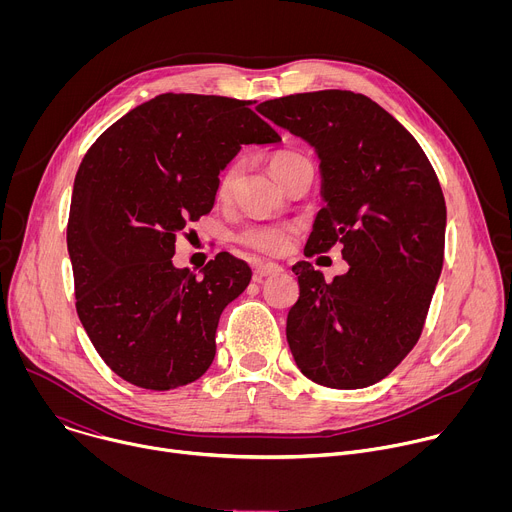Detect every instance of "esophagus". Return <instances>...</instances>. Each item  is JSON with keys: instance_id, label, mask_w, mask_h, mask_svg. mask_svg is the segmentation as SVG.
Returning <instances> with one entry per match:
<instances>
[{"instance_id": "esophagus-1", "label": "esophagus", "mask_w": 512, "mask_h": 512, "mask_svg": "<svg viewBox=\"0 0 512 512\" xmlns=\"http://www.w3.org/2000/svg\"><path fill=\"white\" fill-rule=\"evenodd\" d=\"M281 271H283V267L277 265V263H267V261L255 263V279L269 277V275H277V273H281Z\"/></svg>"}]
</instances>
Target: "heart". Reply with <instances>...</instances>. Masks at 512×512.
<instances>
[{"mask_svg":"<svg viewBox=\"0 0 512 512\" xmlns=\"http://www.w3.org/2000/svg\"><path fill=\"white\" fill-rule=\"evenodd\" d=\"M306 158L302 154H296V152H279L277 156L271 158V172L275 178H279L289 166H294L298 162H304ZM239 174H241V166L239 164H231L223 174L221 178H218V196L227 198L237 180H239ZM300 233V225L298 223H255V225H249L245 227L241 233H239V241L249 247V249H255L259 253H265V255H281L289 249L291 241H294V237Z\"/></svg>","mask_w":512,"mask_h":512,"instance_id":"b5f03b06","label":"heart"}]
</instances>
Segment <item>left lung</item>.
<instances>
[{
	"label": "left lung",
	"instance_id": "1",
	"mask_svg": "<svg viewBox=\"0 0 512 512\" xmlns=\"http://www.w3.org/2000/svg\"><path fill=\"white\" fill-rule=\"evenodd\" d=\"M257 109L320 160L324 208L306 257L340 243L348 263L330 283L308 261L291 267L300 298L287 314L289 350L318 385H375L423 330L444 265L442 186L415 137L369 97L316 91Z\"/></svg>",
	"mask_w": 512,
	"mask_h": 512
}]
</instances>
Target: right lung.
Instances as JSON below:
<instances>
[{"mask_svg":"<svg viewBox=\"0 0 512 512\" xmlns=\"http://www.w3.org/2000/svg\"><path fill=\"white\" fill-rule=\"evenodd\" d=\"M249 101L158 95L91 145L72 186L66 245L77 312L107 367L131 385L170 391L200 379L223 310L251 281L218 253L196 277L176 267V235L214 204L218 174L243 145L281 137Z\"/></svg>","mask_w":512,"mask_h":512,"instance_id":"add662e5","label":"right lung"}]
</instances>
